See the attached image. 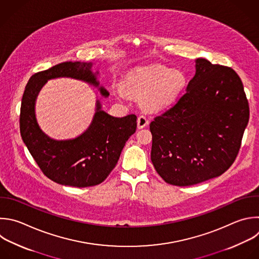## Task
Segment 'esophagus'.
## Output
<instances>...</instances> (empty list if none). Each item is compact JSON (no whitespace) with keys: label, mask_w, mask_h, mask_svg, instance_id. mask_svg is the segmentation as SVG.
<instances>
[{"label":"esophagus","mask_w":259,"mask_h":259,"mask_svg":"<svg viewBox=\"0 0 259 259\" xmlns=\"http://www.w3.org/2000/svg\"><path fill=\"white\" fill-rule=\"evenodd\" d=\"M147 125H148V120L146 119V117L143 116V115H140L138 117V119H137V127H138V129H142V128L146 127Z\"/></svg>","instance_id":"34e87169"}]
</instances>
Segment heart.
<instances>
[{
    "instance_id": "b5f03b06",
    "label": "heart",
    "mask_w": 259,
    "mask_h": 259,
    "mask_svg": "<svg viewBox=\"0 0 259 259\" xmlns=\"http://www.w3.org/2000/svg\"><path fill=\"white\" fill-rule=\"evenodd\" d=\"M188 79L180 70L164 66H145L134 70L126 79V88L141 96V105L150 111H161L173 106L186 89Z\"/></svg>"
}]
</instances>
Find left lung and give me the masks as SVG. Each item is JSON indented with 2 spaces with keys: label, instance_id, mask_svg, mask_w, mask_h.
<instances>
[{
  "label": "left lung",
  "instance_id": "8db88e82",
  "mask_svg": "<svg viewBox=\"0 0 259 259\" xmlns=\"http://www.w3.org/2000/svg\"><path fill=\"white\" fill-rule=\"evenodd\" d=\"M186 94L154 118L151 161L164 182L190 186L224 174L249 121L243 83L230 67L197 59Z\"/></svg>",
  "mask_w": 259,
  "mask_h": 259
}]
</instances>
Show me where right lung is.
Masks as SVG:
<instances>
[{
  "label": "right lung",
  "mask_w": 259,
  "mask_h": 259,
  "mask_svg": "<svg viewBox=\"0 0 259 259\" xmlns=\"http://www.w3.org/2000/svg\"><path fill=\"white\" fill-rule=\"evenodd\" d=\"M93 63L64 62L32 75L26 85L20 109V133L23 142L42 173L52 181L72 187L101 184L116 166L126 141L136 131L135 115L117 118L102 110L97 101L91 126L80 136L68 140L50 138L39 128L35 118V101L50 79L70 77L99 88ZM108 98L109 92L99 88Z\"/></svg>",
  "instance_id": "right-lung-1"
}]
</instances>
